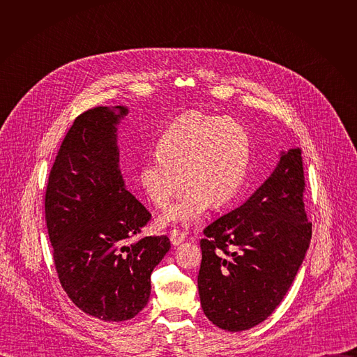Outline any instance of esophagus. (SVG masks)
<instances>
[{"instance_id": "obj_1", "label": "esophagus", "mask_w": 357, "mask_h": 357, "mask_svg": "<svg viewBox=\"0 0 357 357\" xmlns=\"http://www.w3.org/2000/svg\"><path fill=\"white\" fill-rule=\"evenodd\" d=\"M169 240H171V243L174 245H179V244H182L185 241V234L181 233L179 230H172L169 233Z\"/></svg>"}]
</instances>
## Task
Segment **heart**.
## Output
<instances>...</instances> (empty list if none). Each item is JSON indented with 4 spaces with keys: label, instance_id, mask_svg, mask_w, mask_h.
Returning <instances> with one entry per match:
<instances>
[{
    "label": "heart",
    "instance_id": "1",
    "mask_svg": "<svg viewBox=\"0 0 357 357\" xmlns=\"http://www.w3.org/2000/svg\"><path fill=\"white\" fill-rule=\"evenodd\" d=\"M248 158L250 138L240 123L190 113L165 130L157 155L141 162L138 182L158 208L167 205L182 182L185 188L161 215L160 225L190 226L205 216L209 205L223 208L236 196Z\"/></svg>",
    "mask_w": 357,
    "mask_h": 357
}]
</instances>
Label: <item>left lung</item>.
I'll return each mask as SVG.
<instances>
[{
    "label": "left lung",
    "instance_id": "1",
    "mask_svg": "<svg viewBox=\"0 0 357 357\" xmlns=\"http://www.w3.org/2000/svg\"><path fill=\"white\" fill-rule=\"evenodd\" d=\"M303 189L301 148L281 151L261 186L203 230L197 288L203 312L218 328L256 326L285 296L312 236Z\"/></svg>",
    "mask_w": 357,
    "mask_h": 357
}]
</instances>
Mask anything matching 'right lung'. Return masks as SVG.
<instances>
[{
    "instance_id": "obj_1",
    "label": "right lung",
    "mask_w": 357,
    "mask_h": 357,
    "mask_svg": "<svg viewBox=\"0 0 357 357\" xmlns=\"http://www.w3.org/2000/svg\"><path fill=\"white\" fill-rule=\"evenodd\" d=\"M128 107H96L68 131L50 171L45 218L59 281L84 314L134 318L151 294V274L171 248L167 236L132 240L151 219L126 188L117 126Z\"/></svg>"
}]
</instances>
